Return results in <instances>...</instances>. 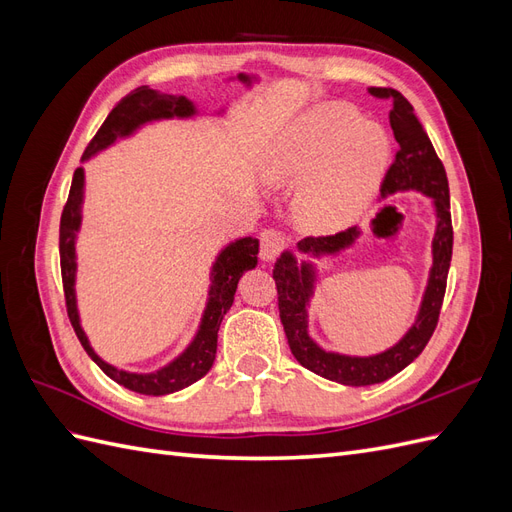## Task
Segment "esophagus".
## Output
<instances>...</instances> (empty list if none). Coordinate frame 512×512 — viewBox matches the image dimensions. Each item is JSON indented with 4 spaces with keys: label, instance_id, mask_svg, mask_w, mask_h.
I'll return each mask as SVG.
<instances>
[{
    "label": "esophagus",
    "instance_id": "obj_1",
    "mask_svg": "<svg viewBox=\"0 0 512 512\" xmlns=\"http://www.w3.org/2000/svg\"><path fill=\"white\" fill-rule=\"evenodd\" d=\"M286 247V241L282 237V232L277 230H265L260 235V258L265 262L275 260L280 256V252Z\"/></svg>",
    "mask_w": 512,
    "mask_h": 512
}]
</instances>
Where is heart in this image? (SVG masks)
Returning <instances> with one entry per match:
<instances>
[{
    "label": "heart",
    "instance_id": "1",
    "mask_svg": "<svg viewBox=\"0 0 512 512\" xmlns=\"http://www.w3.org/2000/svg\"><path fill=\"white\" fill-rule=\"evenodd\" d=\"M393 143L348 102L307 108L273 138L260 173L273 188H297L292 215L314 235L344 230L371 205L391 166Z\"/></svg>",
    "mask_w": 512,
    "mask_h": 512
}]
</instances>
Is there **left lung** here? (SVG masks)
<instances>
[{"label": "left lung", "instance_id": "obj_1", "mask_svg": "<svg viewBox=\"0 0 512 512\" xmlns=\"http://www.w3.org/2000/svg\"><path fill=\"white\" fill-rule=\"evenodd\" d=\"M369 94L393 100L389 119L395 141L399 143V151L395 153V162L384 177L380 196L389 198L397 192H418L431 200L433 218H436V232H433L431 241V269L412 327L395 346L369 356L324 350L309 335L307 309L314 299L318 282L316 260L333 258L352 247L354 241L361 237L359 226H352L331 237H305L297 243L299 254L305 256L303 260H297L294 252L284 250L273 267L277 305H280V318L294 359L305 369L314 371V374L346 386H369L389 380L425 350L438 324L446 290V275L453 256L448 179L440 158L433 151L429 136L425 134L421 121L416 119L412 104L399 91L371 87Z\"/></svg>", "mask_w": 512, "mask_h": 512}]
</instances>
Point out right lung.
<instances>
[{
	"label": "right lung",
	"instance_id": "right-lung-1",
	"mask_svg": "<svg viewBox=\"0 0 512 512\" xmlns=\"http://www.w3.org/2000/svg\"><path fill=\"white\" fill-rule=\"evenodd\" d=\"M228 81H235V79H228ZM237 81L243 83L245 87H252L254 83H258V76L241 72L237 74ZM224 113H226V106L220 108V111H215L213 115L222 117ZM198 115H205V113H200L198 104L192 102L190 98L162 94V91L149 89L147 85L138 87L130 96L123 98L113 108L111 115L106 117L102 128L94 136V141H91L89 147L85 149L81 162L85 164L91 158H96L100 151L115 145L117 141H121V138H130L143 126H147V123L164 121V119H194ZM83 203H85V168L79 166L74 170L68 203L64 207V213H61L59 258H61V280H64L68 316L85 352L108 378L115 380L121 386H126V389L134 393L158 397V395L177 393L185 389V386L194 384L213 367L222 318L230 309L232 301H235V292H237L241 275L258 265V239L241 237L222 247L220 254L215 256L211 265V273H209L211 284L207 290L205 312H203V318H200V324L192 337V342L164 367L156 371H147V374H138V371H126L106 363L102 356L91 348L89 337L81 327L79 305H76V269H79V262H76V239H79V230L83 224Z\"/></svg>",
	"mask_w": 512,
	"mask_h": 512
}]
</instances>
